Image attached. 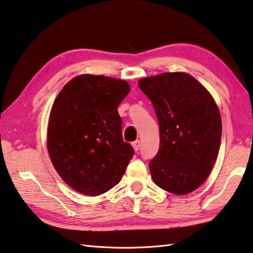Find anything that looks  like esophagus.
Masks as SVG:
<instances>
[{
	"mask_svg": "<svg viewBox=\"0 0 253 253\" xmlns=\"http://www.w3.org/2000/svg\"><path fill=\"white\" fill-rule=\"evenodd\" d=\"M132 148H133V150L135 151H138L139 150V148H140V141L139 140H136V141H133L132 143Z\"/></svg>",
	"mask_w": 253,
	"mask_h": 253,
	"instance_id": "1",
	"label": "esophagus"
}]
</instances>
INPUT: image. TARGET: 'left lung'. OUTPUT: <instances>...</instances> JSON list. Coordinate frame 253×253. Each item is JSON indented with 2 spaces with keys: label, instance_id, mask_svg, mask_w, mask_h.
Wrapping results in <instances>:
<instances>
[{
  "label": "left lung",
  "instance_id": "1",
  "mask_svg": "<svg viewBox=\"0 0 253 253\" xmlns=\"http://www.w3.org/2000/svg\"><path fill=\"white\" fill-rule=\"evenodd\" d=\"M151 101L160 128V148L149 163L153 182L185 195L209 177L221 138L219 110L210 92L184 72H166L138 83Z\"/></svg>",
  "mask_w": 253,
  "mask_h": 253
}]
</instances>
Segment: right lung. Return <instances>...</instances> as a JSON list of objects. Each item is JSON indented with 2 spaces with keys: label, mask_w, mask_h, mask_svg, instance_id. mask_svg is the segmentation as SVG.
Segmentation results:
<instances>
[{
  "label": "right lung",
  "mask_w": 253,
  "mask_h": 253,
  "mask_svg": "<svg viewBox=\"0 0 253 253\" xmlns=\"http://www.w3.org/2000/svg\"><path fill=\"white\" fill-rule=\"evenodd\" d=\"M129 91L124 80L81 74L54 100L48 152L58 174L77 192L97 196L122 180L133 149L123 140L117 107Z\"/></svg>",
  "instance_id": "obj_1"
}]
</instances>
